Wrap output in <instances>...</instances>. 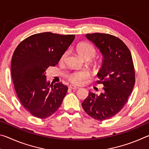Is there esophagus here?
I'll return each mask as SVG.
<instances>
[{"label": "esophagus", "instance_id": "esophagus-1", "mask_svg": "<svg viewBox=\"0 0 149 149\" xmlns=\"http://www.w3.org/2000/svg\"><path fill=\"white\" fill-rule=\"evenodd\" d=\"M69 87L70 88V89H74V90H76L77 89H79V87H77V86H75V85H70Z\"/></svg>", "mask_w": 149, "mask_h": 149}]
</instances>
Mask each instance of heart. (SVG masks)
Segmentation results:
<instances>
[{
	"label": "heart",
	"mask_w": 149,
	"mask_h": 149,
	"mask_svg": "<svg viewBox=\"0 0 149 149\" xmlns=\"http://www.w3.org/2000/svg\"><path fill=\"white\" fill-rule=\"evenodd\" d=\"M78 54L84 59H91L95 56L97 52L94 47L86 42L79 44L76 47ZM68 55V52H65L61 58V61H64ZM90 77L89 73L86 70L75 71L68 75V79L72 84L76 85L83 84Z\"/></svg>",
	"instance_id": "b5f03b06"
}]
</instances>
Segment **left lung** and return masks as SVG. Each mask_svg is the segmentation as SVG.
Segmentation results:
<instances>
[{
	"mask_svg": "<svg viewBox=\"0 0 149 149\" xmlns=\"http://www.w3.org/2000/svg\"><path fill=\"white\" fill-rule=\"evenodd\" d=\"M85 36L103 56L97 82L104 87L99 95L90 91L82 107L91 118L103 121L118 114L127 101L135 82L134 65L130 50L119 38L99 33Z\"/></svg>",
	"mask_w": 149,
	"mask_h": 149,
	"instance_id": "1",
	"label": "left lung"
}]
</instances>
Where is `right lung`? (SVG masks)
Listing matches in <instances>:
<instances>
[{
	"instance_id": "add662e5",
	"label": "right lung",
	"mask_w": 149,
	"mask_h": 149,
	"mask_svg": "<svg viewBox=\"0 0 149 149\" xmlns=\"http://www.w3.org/2000/svg\"><path fill=\"white\" fill-rule=\"evenodd\" d=\"M74 39V35L41 33L24 39L14 50L11 62L14 89L23 107L34 116L45 119L61 105L68 87L61 82L50 85L45 71L58 63Z\"/></svg>"
}]
</instances>
